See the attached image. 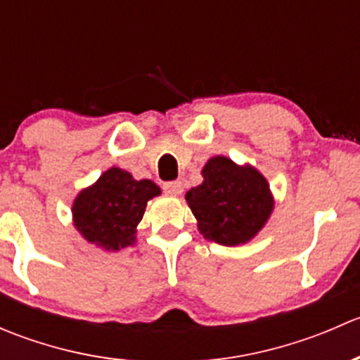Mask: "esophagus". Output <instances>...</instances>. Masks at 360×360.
I'll return each mask as SVG.
<instances>
[{
    "label": "esophagus",
    "mask_w": 360,
    "mask_h": 360,
    "mask_svg": "<svg viewBox=\"0 0 360 360\" xmlns=\"http://www.w3.org/2000/svg\"><path fill=\"white\" fill-rule=\"evenodd\" d=\"M163 190H165L167 195L170 197H179L183 193V183L181 181H170V183L163 184Z\"/></svg>",
    "instance_id": "1"
}]
</instances>
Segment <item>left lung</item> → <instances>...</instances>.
<instances>
[{"instance_id":"1","label":"left lung","mask_w":360,"mask_h":360,"mask_svg":"<svg viewBox=\"0 0 360 360\" xmlns=\"http://www.w3.org/2000/svg\"><path fill=\"white\" fill-rule=\"evenodd\" d=\"M202 176L203 183L186 193L198 231L221 245L248 244L274 210L268 181L254 167L237 165L226 157L210 158Z\"/></svg>"}]
</instances>
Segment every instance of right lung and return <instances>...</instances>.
Listing matches in <instances>:
<instances>
[{
	"mask_svg": "<svg viewBox=\"0 0 360 360\" xmlns=\"http://www.w3.org/2000/svg\"><path fill=\"white\" fill-rule=\"evenodd\" d=\"M153 181H136L127 170L111 167L72 203V223L83 238L106 250L136 244L137 224L148 200L158 197Z\"/></svg>",
	"mask_w": 360,
	"mask_h": 360,
	"instance_id": "add662e5",
	"label": "right lung"
}]
</instances>
